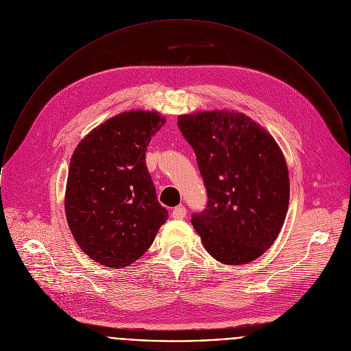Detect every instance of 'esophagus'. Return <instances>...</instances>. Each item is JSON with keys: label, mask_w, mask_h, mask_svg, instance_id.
Returning a JSON list of instances; mask_svg holds the SVG:
<instances>
[{"label": "esophagus", "mask_w": 351, "mask_h": 351, "mask_svg": "<svg viewBox=\"0 0 351 351\" xmlns=\"http://www.w3.org/2000/svg\"><path fill=\"white\" fill-rule=\"evenodd\" d=\"M173 218L174 219H184L186 217V208L184 206H180V207H176L173 210Z\"/></svg>", "instance_id": "1"}]
</instances>
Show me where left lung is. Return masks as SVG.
<instances>
[{"mask_svg":"<svg viewBox=\"0 0 351 351\" xmlns=\"http://www.w3.org/2000/svg\"><path fill=\"white\" fill-rule=\"evenodd\" d=\"M208 195L192 217L204 249L219 263L247 264L274 243L285 223L290 180L285 155L260 123L235 110L178 116Z\"/></svg>","mask_w":351,"mask_h":351,"instance_id":"1","label":"left lung"}]
</instances>
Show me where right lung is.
Listing matches in <instances>:
<instances>
[{
	"label": "right lung",
	"mask_w": 351,
	"mask_h": 351,
	"mask_svg": "<svg viewBox=\"0 0 351 351\" xmlns=\"http://www.w3.org/2000/svg\"><path fill=\"white\" fill-rule=\"evenodd\" d=\"M165 122L158 112H123L94 128L73 151L66 221L80 249L105 267H128L141 257L169 217L145 166L147 145Z\"/></svg>",
	"instance_id": "right-lung-1"
}]
</instances>
